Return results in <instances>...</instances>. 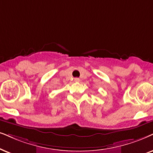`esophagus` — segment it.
Returning a JSON list of instances; mask_svg holds the SVG:
<instances>
[{"label":"esophagus","mask_w":153,"mask_h":153,"mask_svg":"<svg viewBox=\"0 0 153 153\" xmlns=\"http://www.w3.org/2000/svg\"><path fill=\"white\" fill-rule=\"evenodd\" d=\"M74 81L75 82H79V81H80V79H79L78 78H75L74 79Z\"/></svg>","instance_id":"1"}]
</instances>
